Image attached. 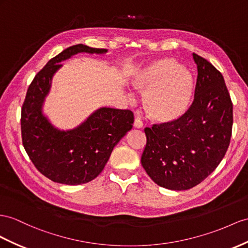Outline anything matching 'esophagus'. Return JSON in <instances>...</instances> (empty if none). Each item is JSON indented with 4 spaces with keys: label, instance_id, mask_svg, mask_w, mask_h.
<instances>
[{
    "label": "esophagus",
    "instance_id": "1",
    "mask_svg": "<svg viewBox=\"0 0 248 248\" xmlns=\"http://www.w3.org/2000/svg\"><path fill=\"white\" fill-rule=\"evenodd\" d=\"M142 126H143V124H142V122L140 120V118H135V120H134V128L141 129Z\"/></svg>",
    "mask_w": 248,
    "mask_h": 248
}]
</instances>
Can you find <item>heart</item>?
<instances>
[{
	"mask_svg": "<svg viewBox=\"0 0 248 248\" xmlns=\"http://www.w3.org/2000/svg\"><path fill=\"white\" fill-rule=\"evenodd\" d=\"M132 85L143 94L147 115L158 124H172L185 116L196 89L192 72L172 58L157 60L141 68Z\"/></svg>",
	"mask_w": 248,
	"mask_h": 248,
	"instance_id": "1",
	"label": "heart"
}]
</instances>
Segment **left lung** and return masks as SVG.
I'll return each mask as SVG.
<instances>
[{
  "instance_id": "left-lung-1",
  "label": "left lung",
  "mask_w": 248,
  "mask_h": 248,
  "mask_svg": "<svg viewBox=\"0 0 248 248\" xmlns=\"http://www.w3.org/2000/svg\"><path fill=\"white\" fill-rule=\"evenodd\" d=\"M193 58L198 76L188 111L175 123L144 129L142 167L156 185L173 190L192 188L211 175L232 137V103L223 76L205 59Z\"/></svg>"
}]
</instances>
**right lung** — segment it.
<instances>
[{"mask_svg": "<svg viewBox=\"0 0 248 248\" xmlns=\"http://www.w3.org/2000/svg\"><path fill=\"white\" fill-rule=\"evenodd\" d=\"M107 49L82 44L50 60L31 82L22 107L21 130L25 151L40 172L54 182L78 186L93 180L104 170L114 147L132 129L130 110L100 108L71 130H60L43 113V105L62 62L78 53L105 54Z\"/></svg>", "mask_w": 248, "mask_h": 248, "instance_id": "add662e5", "label": "right lung"}]
</instances>
